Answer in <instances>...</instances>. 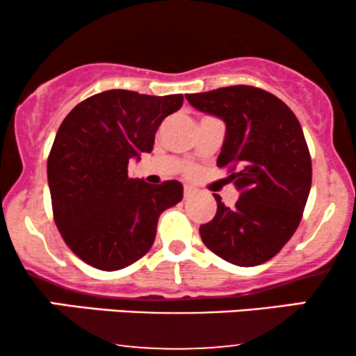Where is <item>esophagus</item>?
I'll return each mask as SVG.
<instances>
[{
	"label": "esophagus",
	"instance_id": "1",
	"mask_svg": "<svg viewBox=\"0 0 356 356\" xmlns=\"http://www.w3.org/2000/svg\"><path fill=\"white\" fill-rule=\"evenodd\" d=\"M194 194H195L194 187H191V186L184 187V197H192V195H194Z\"/></svg>",
	"mask_w": 356,
	"mask_h": 356
}]
</instances>
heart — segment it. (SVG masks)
I'll use <instances>...</instances> for the list:
<instances>
[{
  "instance_id": "obj_1",
  "label": "heart",
  "mask_w": 356,
  "mask_h": 356,
  "mask_svg": "<svg viewBox=\"0 0 356 356\" xmlns=\"http://www.w3.org/2000/svg\"><path fill=\"white\" fill-rule=\"evenodd\" d=\"M189 170H191V169H189Z\"/></svg>"
}]
</instances>
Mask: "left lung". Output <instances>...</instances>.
<instances>
[{
    "mask_svg": "<svg viewBox=\"0 0 356 356\" xmlns=\"http://www.w3.org/2000/svg\"><path fill=\"white\" fill-rule=\"evenodd\" d=\"M186 99L222 118L226 137L218 157L239 191L236 206L219 195L218 212L199 227L202 243L236 266H257L276 256L303 218L312 189V157L291 108L273 93L234 85Z\"/></svg>",
    "mask_w": 356,
    "mask_h": 356,
    "instance_id": "obj_1",
    "label": "left lung"
}]
</instances>
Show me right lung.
Segmentation results:
<instances>
[{
	"label": "right lung",
	"instance_id": "add662e5",
	"mask_svg": "<svg viewBox=\"0 0 356 356\" xmlns=\"http://www.w3.org/2000/svg\"><path fill=\"white\" fill-rule=\"evenodd\" d=\"M184 97L107 90L61 122L48 155L53 219L67 246L90 266L117 271L152 248L159 216L182 201V184L129 177V161L152 152L159 125Z\"/></svg>",
	"mask_w": 356,
	"mask_h": 356
}]
</instances>
